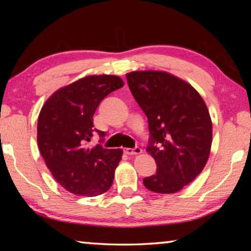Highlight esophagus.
<instances>
[{
  "instance_id": "34e87169",
  "label": "esophagus",
  "mask_w": 251,
  "mask_h": 251,
  "mask_svg": "<svg viewBox=\"0 0 251 251\" xmlns=\"http://www.w3.org/2000/svg\"><path fill=\"white\" fill-rule=\"evenodd\" d=\"M142 148L136 146L135 148H124V152L127 155H138L142 154Z\"/></svg>"
}]
</instances>
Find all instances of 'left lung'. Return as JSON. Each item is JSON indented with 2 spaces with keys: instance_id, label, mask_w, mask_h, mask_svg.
I'll use <instances>...</instances> for the list:
<instances>
[{
  "instance_id": "obj_1",
  "label": "left lung",
  "mask_w": 251,
  "mask_h": 251,
  "mask_svg": "<svg viewBox=\"0 0 251 251\" xmlns=\"http://www.w3.org/2000/svg\"><path fill=\"white\" fill-rule=\"evenodd\" d=\"M126 78L147 116L146 151L157 165L144 185L154 193L179 192L201 173L210 154L212 124L205 101L192 85L167 72L136 71Z\"/></svg>"
}]
</instances>
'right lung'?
I'll list each match as a JSON object with an SVG mask.
<instances>
[{
	"mask_svg": "<svg viewBox=\"0 0 251 251\" xmlns=\"http://www.w3.org/2000/svg\"><path fill=\"white\" fill-rule=\"evenodd\" d=\"M123 86L116 75H90L59 88L42 107L37 144L55 180L67 192L94 197L112 186L123 151L88 143L95 133L105 136L93 124L100 103Z\"/></svg>",
	"mask_w": 251,
	"mask_h": 251,
	"instance_id": "add662e5",
	"label": "right lung"
}]
</instances>
